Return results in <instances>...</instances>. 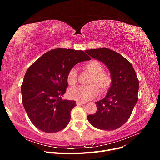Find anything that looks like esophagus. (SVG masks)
Returning a JSON list of instances; mask_svg holds the SVG:
<instances>
[{
	"instance_id": "obj_1",
	"label": "esophagus",
	"mask_w": 160,
	"mask_h": 160,
	"mask_svg": "<svg viewBox=\"0 0 160 160\" xmlns=\"http://www.w3.org/2000/svg\"><path fill=\"white\" fill-rule=\"evenodd\" d=\"M85 103V102H81V101H77L76 102L77 105H83Z\"/></svg>"
}]
</instances>
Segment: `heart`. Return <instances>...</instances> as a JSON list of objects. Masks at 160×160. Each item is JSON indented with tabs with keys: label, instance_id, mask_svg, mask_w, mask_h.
Returning a JSON list of instances; mask_svg holds the SVG:
<instances>
[{
	"label": "heart",
	"instance_id": "b5f03b06",
	"mask_svg": "<svg viewBox=\"0 0 160 160\" xmlns=\"http://www.w3.org/2000/svg\"><path fill=\"white\" fill-rule=\"evenodd\" d=\"M83 69L91 74L88 86H79L72 89L69 95L72 99L79 101H87L96 98L100 93L107 92L112 84V76L109 72L103 71L102 64L97 60H91L85 62ZM67 82L69 85L73 86L77 82V72L73 68L70 69L67 73Z\"/></svg>",
	"mask_w": 160,
	"mask_h": 160
}]
</instances>
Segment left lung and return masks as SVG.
Returning <instances> with one entry per match:
<instances>
[{"instance_id":"left-lung-1","label":"left lung","mask_w":160,"mask_h":160,"mask_svg":"<svg viewBox=\"0 0 160 160\" xmlns=\"http://www.w3.org/2000/svg\"><path fill=\"white\" fill-rule=\"evenodd\" d=\"M85 52L105 63L113 79L107 95L95 102L96 113L87 118L98 129L108 131L118 129L128 120L138 101L139 81L136 73L128 60L108 48Z\"/></svg>"}]
</instances>
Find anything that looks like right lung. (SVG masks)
<instances>
[{"mask_svg":"<svg viewBox=\"0 0 160 160\" xmlns=\"http://www.w3.org/2000/svg\"><path fill=\"white\" fill-rule=\"evenodd\" d=\"M90 59L83 51L55 49L28 67L21 85L22 104L37 129L55 133L68 125L76 103L62 99L68 87L67 73L79 62Z\"/></svg>","mask_w":160,"mask_h":160,"instance_id":"right-lung-1","label":"right lung"}]
</instances>
